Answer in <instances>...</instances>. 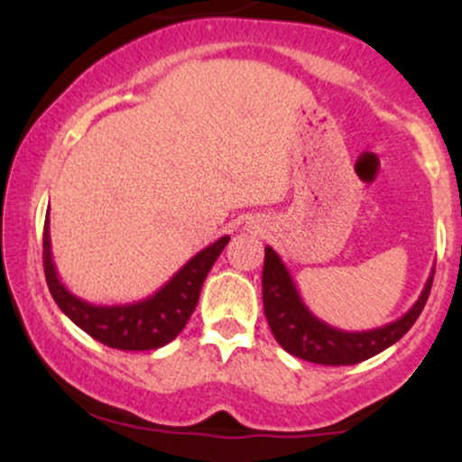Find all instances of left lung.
Returning a JSON list of instances; mask_svg holds the SVG:
<instances>
[{
	"label": "left lung",
	"mask_w": 462,
	"mask_h": 462,
	"mask_svg": "<svg viewBox=\"0 0 462 462\" xmlns=\"http://www.w3.org/2000/svg\"><path fill=\"white\" fill-rule=\"evenodd\" d=\"M432 280L434 269L419 300L400 319L375 328V330L346 332L328 326L319 317L312 315L304 300L300 298L298 286L291 278L282 258L267 245L263 267L264 317H267L275 341L293 356L317 365H356L384 352L411 330L426 306Z\"/></svg>",
	"instance_id": "obj_1"
}]
</instances>
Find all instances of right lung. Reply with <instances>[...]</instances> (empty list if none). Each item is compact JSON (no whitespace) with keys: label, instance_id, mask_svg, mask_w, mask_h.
Returning a JSON list of instances; mask_svg holds the SVG:
<instances>
[{"label":"right lung","instance_id":"1","mask_svg":"<svg viewBox=\"0 0 462 462\" xmlns=\"http://www.w3.org/2000/svg\"><path fill=\"white\" fill-rule=\"evenodd\" d=\"M227 241L230 236H221L213 245L195 254L150 298L132 301V304L97 306L79 300L58 278L56 264L51 261L50 215H47L43 230L45 280L58 309L65 312L78 328H82L88 337L108 347L124 349V352H145V349L167 346L182 332L198 306L201 284L219 254L224 252Z\"/></svg>","mask_w":462,"mask_h":462}]
</instances>
